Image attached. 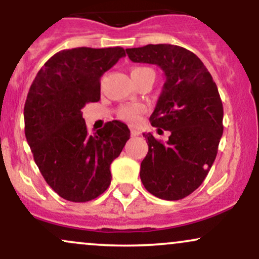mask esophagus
Segmentation results:
<instances>
[{
    "label": "esophagus",
    "instance_id": "obj_1",
    "mask_svg": "<svg viewBox=\"0 0 259 259\" xmlns=\"http://www.w3.org/2000/svg\"><path fill=\"white\" fill-rule=\"evenodd\" d=\"M140 135V132H138V130L135 129H132V136H139Z\"/></svg>",
    "mask_w": 259,
    "mask_h": 259
}]
</instances>
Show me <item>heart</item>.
<instances>
[{"label":"heart","mask_w":259,"mask_h":259,"mask_svg":"<svg viewBox=\"0 0 259 259\" xmlns=\"http://www.w3.org/2000/svg\"><path fill=\"white\" fill-rule=\"evenodd\" d=\"M148 68L145 67H134L132 70H130V74L132 75H135V74L144 72V70H147ZM142 111V106L140 105H126L121 107L119 109V118L123 120L129 121V123H135L136 120L139 119V114Z\"/></svg>","instance_id":"obj_1"}]
</instances>
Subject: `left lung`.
Returning <instances> with one entry per match:
<instances>
[{
    "label": "left lung",
    "instance_id": "obj_1",
    "mask_svg": "<svg viewBox=\"0 0 259 259\" xmlns=\"http://www.w3.org/2000/svg\"><path fill=\"white\" fill-rule=\"evenodd\" d=\"M126 53L135 63L158 65L165 76L150 121L170 136L163 144L144 134L148 152L140 178L156 197L181 200L203 183L218 152L224 114L218 88L201 59L184 47L146 45Z\"/></svg>",
    "mask_w": 259,
    "mask_h": 259
}]
</instances>
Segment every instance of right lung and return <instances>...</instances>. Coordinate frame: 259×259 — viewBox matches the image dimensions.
<instances>
[{
  "instance_id": "1",
  "label": "right lung",
  "mask_w": 259,
  "mask_h": 259,
  "mask_svg": "<svg viewBox=\"0 0 259 259\" xmlns=\"http://www.w3.org/2000/svg\"><path fill=\"white\" fill-rule=\"evenodd\" d=\"M121 47L63 50L38 70L24 106L25 138L44 179L62 198L88 202L108 189L111 164L130 138L121 121L90 135L81 114L101 97V76L124 57Z\"/></svg>"
}]
</instances>
